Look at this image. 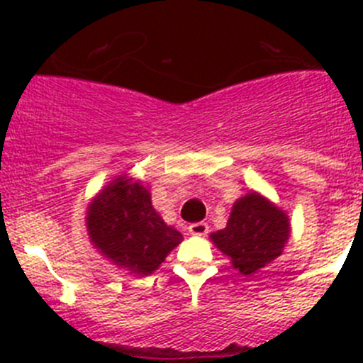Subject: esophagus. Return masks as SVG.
I'll return each instance as SVG.
<instances>
[{
	"label": "esophagus",
	"mask_w": 363,
	"mask_h": 363,
	"mask_svg": "<svg viewBox=\"0 0 363 363\" xmlns=\"http://www.w3.org/2000/svg\"><path fill=\"white\" fill-rule=\"evenodd\" d=\"M189 233H191L192 236H205V234L209 233V225H207L205 221L191 223V225H189Z\"/></svg>",
	"instance_id": "1"
}]
</instances>
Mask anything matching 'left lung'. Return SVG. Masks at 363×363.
I'll use <instances>...</instances> for the list:
<instances>
[{
    "label": "left lung",
    "instance_id": "1",
    "mask_svg": "<svg viewBox=\"0 0 363 363\" xmlns=\"http://www.w3.org/2000/svg\"><path fill=\"white\" fill-rule=\"evenodd\" d=\"M289 236V216L258 192H249L233 205L225 229L211 240L240 274L251 277L284 252Z\"/></svg>",
    "mask_w": 363,
    "mask_h": 363
}]
</instances>
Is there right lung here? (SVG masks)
Listing matches in <instances>:
<instances>
[{"instance_id":"obj_1","label":"right lung","mask_w":363,"mask_h":363,"mask_svg":"<svg viewBox=\"0 0 363 363\" xmlns=\"http://www.w3.org/2000/svg\"><path fill=\"white\" fill-rule=\"evenodd\" d=\"M92 245L114 265L147 277L162 265L184 236L167 225L152 207L142 182L118 176L86 209Z\"/></svg>"}]
</instances>
